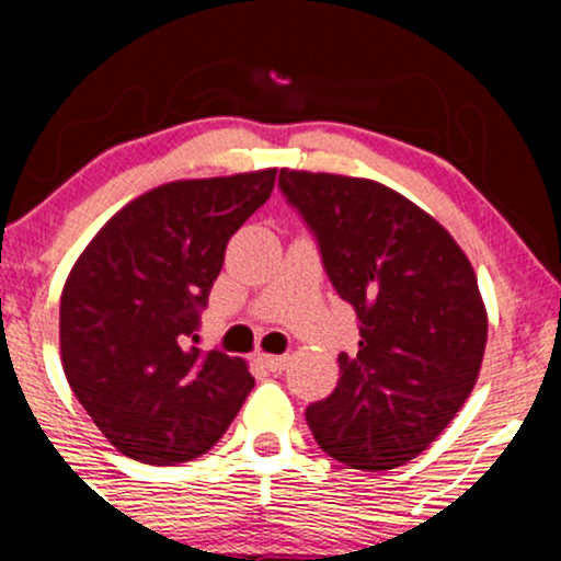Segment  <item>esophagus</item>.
Returning <instances> with one entry per match:
<instances>
[{
	"label": "esophagus",
	"mask_w": 561,
	"mask_h": 561,
	"mask_svg": "<svg viewBox=\"0 0 561 561\" xmlns=\"http://www.w3.org/2000/svg\"><path fill=\"white\" fill-rule=\"evenodd\" d=\"M259 362H261V366H266L268 371H274V375H279V371L287 366L289 356H263V353H261Z\"/></svg>",
	"instance_id": "obj_1"
}]
</instances>
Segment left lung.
I'll return each instance as SVG.
<instances>
[{
    "mask_svg": "<svg viewBox=\"0 0 561 561\" xmlns=\"http://www.w3.org/2000/svg\"><path fill=\"white\" fill-rule=\"evenodd\" d=\"M279 190L317 237L337 295L358 317V353L306 409L324 454L382 472L420 456L478 382L488 313L465 250L390 186L279 171Z\"/></svg>",
    "mask_w": 561,
    "mask_h": 561,
    "instance_id": "1",
    "label": "left lung"
}]
</instances>
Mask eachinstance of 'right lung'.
<instances>
[{
    "instance_id": "add662e5",
    "label": "right lung",
    "mask_w": 561,
    "mask_h": 561,
    "mask_svg": "<svg viewBox=\"0 0 561 561\" xmlns=\"http://www.w3.org/2000/svg\"><path fill=\"white\" fill-rule=\"evenodd\" d=\"M276 169L171 182L94 234L60 298L70 390L100 433L141 465H182L227 433L255 379L197 345L227 242L274 190Z\"/></svg>"
}]
</instances>
